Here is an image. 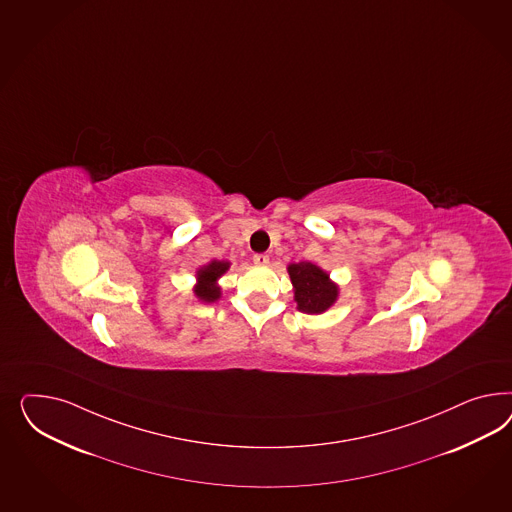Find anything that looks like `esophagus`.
<instances>
[{"label": "esophagus", "mask_w": 512, "mask_h": 512, "mask_svg": "<svg viewBox=\"0 0 512 512\" xmlns=\"http://www.w3.org/2000/svg\"><path fill=\"white\" fill-rule=\"evenodd\" d=\"M252 260H254L256 265H267L269 263V256L267 254H254Z\"/></svg>", "instance_id": "esophagus-1"}]
</instances>
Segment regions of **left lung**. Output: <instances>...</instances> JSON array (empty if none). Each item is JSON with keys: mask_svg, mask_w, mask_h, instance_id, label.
<instances>
[{"mask_svg": "<svg viewBox=\"0 0 512 512\" xmlns=\"http://www.w3.org/2000/svg\"><path fill=\"white\" fill-rule=\"evenodd\" d=\"M292 278L293 299L305 314H322L335 305L338 286L316 263L299 262L288 265Z\"/></svg>", "mask_w": 512, "mask_h": 512, "instance_id": "left-lung-1", "label": "left lung"}]
</instances>
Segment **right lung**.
I'll return each instance as SVG.
<instances>
[{"label":"right lung","mask_w":512,"mask_h":512,"mask_svg":"<svg viewBox=\"0 0 512 512\" xmlns=\"http://www.w3.org/2000/svg\"><path fill=\"white\" fill-rule=\"evenodd\" d=\"M230 269V262H224V260H213V262L207 263L204 267H200L196 271V278H198V284L194 286V295L204 301V303H213L220 297V286L217 284L226 271Z\"/></svg>","instance_id":"obj_1"}]
</instances>
